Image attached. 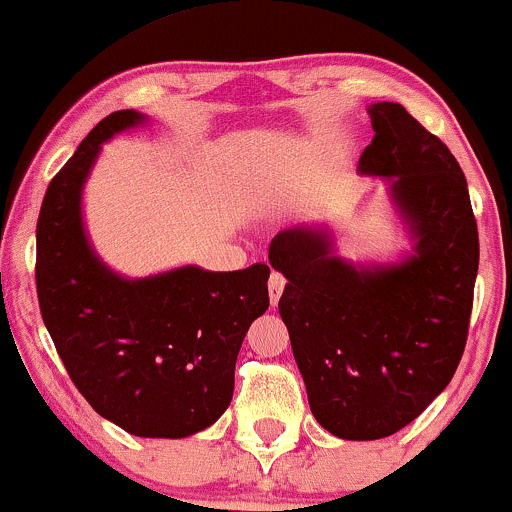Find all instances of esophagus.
<instances>
[{
	"mask_svg": "<svg viewBox=\"0 0 512 512\" xmlns=\"http://www.w3.org/2000/svg\"><path fill=\"white\" fill-rule=\"evenodd\" d=\"M285 285H287L285 275H282V273H273V275H270V280H268V296H270V304L277 306V301H280L282 292H285Z\"/></svg>",
	"mask_w": 512,
	"mask_h": 512,
	"instance_id": "1",
	"label": "esophagus"
}]
</instances>
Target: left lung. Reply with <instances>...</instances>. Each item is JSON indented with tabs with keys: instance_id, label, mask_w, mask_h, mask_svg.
Instances as JSON below:
<instances>
[{
	"instance_id": "obj_1",
	"label": "left lung",
	"mask_w": 512,
	"mask_h": 512,
	"mask_svg": "<svg viewBox=\"0 0 512 512\" xmlns=\"http://www.w3.org/2000/svg\"><path fill=\"white\" fill-rule=\"evenodd\" d=\"M375 137L363 175L391 180L415 254L351 266L323 227L296 225L270 242L287 277L280 315L315 420L339 439L399 432L437 399L468 342L479 266L468 182L449 147L401 104H372Z\"/></svg>"
}]
</instances>
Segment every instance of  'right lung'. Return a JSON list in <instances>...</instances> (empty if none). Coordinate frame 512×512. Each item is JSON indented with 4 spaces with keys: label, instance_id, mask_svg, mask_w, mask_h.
Returning <instances> with one entry per match:
<instances>
[{
    "label": "right lung",
    "instance_id": "obj_1",
    "mask_svg": "<svg viewBox=\"0 0 512 512\" xmlns=\"http://www.w3.org/2000/svg\"><path fill=\"white\" fill-rule=\"evenodd\" d=\"M144 121L113 111L49 182L37 218V301L68 375L102 418L135 437L180 439L230 406L239 346L270 306V268L185 266L125 280L99 261L82 227V185L102 144Z\"/></svg>",
    "mask_w": 512,
    "mask_h": 512
}]
</instances>
